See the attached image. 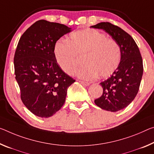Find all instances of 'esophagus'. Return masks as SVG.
Returning <instances> with one entry per match:
<instances>
[{
  "label": "esophagus",
  "mask_w": 154,
  "mask_h": 154,
  "mask_svg": "<svg viewBox=\"0 0 154 154\" xmlns=\"http://www.w3.org/2000/svg\"><path fill=\"white\" fill-rule=\"evenodd\" d=\"M80 83H81V84H82L83 85H84V86H88L90 84L89 82H84V81H79Z\"/></svg>",
  "instance_id": "esophagus-1"
}]
</instances>
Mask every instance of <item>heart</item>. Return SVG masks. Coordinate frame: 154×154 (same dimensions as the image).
Returning a JSON list of instances; mask_svg holds the SVG:
<instances>
[{"label":"heart","mask_w":154,"mask_h":154,"mask_svg":"<svg viewBox=\"0 0 154 154\" xmlns=\"http://www.w3.org/2000/svg\"><path fill=\"white\" fill-rule=\"evenodd\" d=\"M53 53L57 64L68 75H72L76 70L78 57H84V66L77 75L86 80L110 76L119 67L121 58L119 44L92 29L73 32L68 40H58Z\"/></svg>","instance_id":"heart-1"}]
</instances>
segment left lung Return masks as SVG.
<instances>
[{"instance_id":"obj_1","label":"left lung","mask_w":154,"mask_h":154,"mask_svg":"<svg viewBox=\"0 0 154 154\" xmlns=\"http://www.w3.org/2000/svg\"><path fill=\"white\" fill-rule=\"evenodd\" d=\"M91 27L103 29L120 46V64L110 77L100 83L103 94L94 100L95 104L105 110L119 111L130 104L138 92L143 73L140 51L132 37L119 26L100 23Z\"/></svg>"}]
</instances>
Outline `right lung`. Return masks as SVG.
I'll return each instance as SVG.
<instances>
[{"label":"right lung","instance_id":"1","mask_svg":"<svg viewBox=\"0 0 154 154\" xmlns=\"http://www.w3.org/2000/svg\"><path fill=\"white\" fill-rule=\"evenodd\" d=\"M72 31L64 24L40 20L26 29L14 55L16 79L21 100L35 116L48 118L65 103L68 88L75 82L57 64V41Z\"/></svg>","mask_w":154,"mask_h":154}]
</instances>
